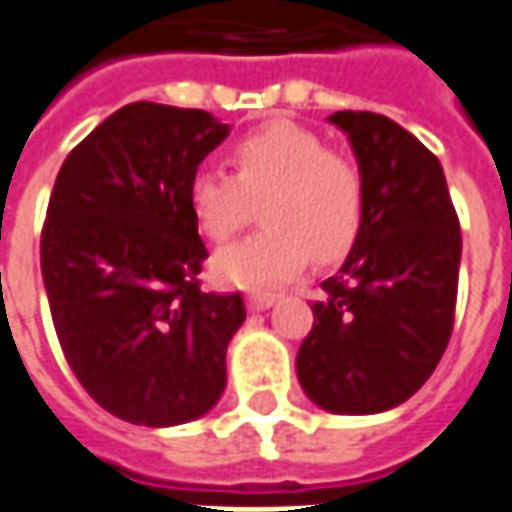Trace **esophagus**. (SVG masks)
<instances>
[{"label":"esophagus","instance_id":"obj_1","mask_svg":"<svg viewBox=\"0 0 512 512\" xmlns=\"http://www.w3.org/2000/svg\"><path fill=\"white\" fill-rule=\"evenodd\" d=\"M274 302H277V294H249L246 305H249L252 311H266Z\"/></svg>","mask_w":512,"mask_h":512}]
</instances>
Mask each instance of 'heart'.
Masks as SVG:
<instances>
[{
    "instance_id": "b5f03b06",
    "label": "heart",
    "mask_w": 512,
    "mask_h": 512,
    "mask_svg": "<svg viewBox=\"0 0 512 512\" xmlns=\"http://www.w3.org/2000/svg\"><path fill=\"white\" fill-rule=\"evenodd\" d=\"M235 176L198 168L187 187L198 229L215 243L241 232L257 201L263 232L212 260V274L235 288H271L305 263L342 260L361 232L364 182L347 156L328 151L314 131L271 123L229 151Z\"/></svg>"
}]
</instances>
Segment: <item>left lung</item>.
<instances>
[{
  "label": "left lung",
  "mask_w": 512,
  "mask_h": 512,
  "mask_svg": "<svg viewBox=\"0 0 512 512\" xmlns=\"http://www.w3.org/2000/svg\"><path fill=\"white\" fill-rule=\"evenodd\" d=\"M364 182V221L322 283L297 353L305 395L333 415H375L429 381L454 328L460 221L437 156L373 111H336Z\"/></svg>",
  "instance_id": "8db88e82"
}]
</instances>
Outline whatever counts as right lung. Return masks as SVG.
<instances>
[{
	"instance_id": "right-lung-1",
	"label": "right lung",
	"mask_w": 512,
	"mask_h": 512,
	"mask_svg": "<svg viewBox=\"0 0 512 512\" xmlns=\"http://www.w3.org/2000/svg\"><path fill=\"white\" fill-rule=\"evenodd\" d=\"M229 134L210 111L128 103L66 156L41 232L52 325L72 373L137 426L207 415L227 387L241 294H204L187 187Z\"/></svg>"
}]
</instances>
